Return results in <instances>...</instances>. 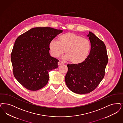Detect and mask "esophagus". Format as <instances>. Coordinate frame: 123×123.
<instances>
[{
  "label": "esophagus",
  "mask_w": 123,
  "mask_h": 123,
  "mask_svg": "<svg viewBox=\"0 0 123 123\" xmlns=\"http://www.w3.org/2000/svg\"><path fill=\"white\" fill-rule=\"evenodd\" d=\"M64 64V63L63 62H62V61H59V62H58V65H62V64Z\"/></svg>",
  "instance_id": "obj_1"
}]
</instances>
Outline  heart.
Segmentation results:
<instances>
[{
  "instance_id": "heart-1",
  "label": "heart",
  "mask_w": 123,
  "mask_h": 123,
  "mask_svg": "<svg viewBox=\"0 0 123 123\" xmlns=\"http://www.w3.org/2000/svg\"><path fill=\"white\" fill-rule=\"evenodd\" d=\"M51 54L57 58L64 53L65 59L72 64H78L83 62L88 56L91 49L89 40L78 35L67 32L61 35L59 41L52 40L49 44Z\"/></svg>"
}]
</instances>
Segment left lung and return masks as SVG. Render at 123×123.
<instances>
[{"mask_svg": "<svg viewBox=\"0 0 123 123\" xmlns=\"http://www.w3.org/2000/svg\"><path fill=\"white\" fill-rule=\"evenodd\" d=\"M91 43L89 55L78 64H68L65 81L68 88L79 94L88 93L98 86L104 76L108 62L106 47L103 42L89 31Z\"/></svg>", "mask_w": 123, "mask_h": 123, "instance_id": "8db88e82", "label": "left lung"}]
</instances>
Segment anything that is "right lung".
<instances>
[{
  "label": "right lung",
  "mask_w": 123,
  "mask_h": 123,
  "mask_svg": "<svg viewBox=\"0 0 123 123\" xmlns=\"http://www.w3.org/2000/svg\"><path fill=\"white\" fill-rule=\"evenodd\" d=\"M62 32L49 27H34L15 40L11 54L13 74L25 88L37 91L48 83L49 72L58 68L59 62L50 56L49 43Z\"/></svg>",
  "instance_id": "1"
}]
</instances>
